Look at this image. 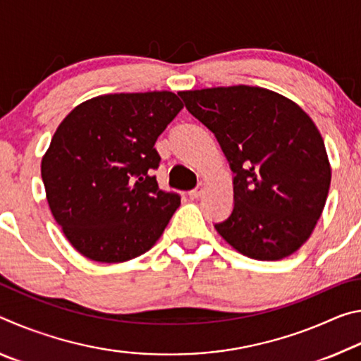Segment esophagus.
<instances>
[{
	"mask_svg": "<svg viewBox=\"0 0 361 361\" xmlns=\"http://www.w3.org/2000/svg\"><path fill=\"white\" fill-rule=\"evenodd\" d=\"M200 194H202V188L199 186V188L192 189V191H189V197H191V199H199Z\"/></svg>",
	"mask_w": 361,
	"mask_h": 361,
	"instance_id": "esophagus-1",
	"label": "esophagus"
}]
</instances>
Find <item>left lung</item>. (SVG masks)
<instances>
[{
    "label": "left lung",
    "mask_w": 361,
    "mask_h": 361,
    "mask_svg": "<svg viewBox=\"0 0 361 361\" xmlns=\"http://www.w3.org/2000/svg\"><path fill=\"white\" fill-rule=\"evenodd\" d=\"M213 132L234 173V209L215 229L259 261L295 253L325 207L331 167L314 121L286 97L231 85L178 94Z\"/></svg>",
    "instance_id": "left-lung-1"
}]
</instances>
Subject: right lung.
Masks as SVG:
<instances>
[{
	"mask_svg": "<svg viewBox=\"0 0 361 361\" xmlns=\"http://www.w3.org/2000/svg\"><path fill=\"white\" fill-rule=\"evenodd\" d=\"M173 92L109 94L78 105L41 161L54 218L70 243L97 262H124L154 245L180 207L152 172L157 137L181 111Z\"/></svg>",
	"mask_w": 361,
	"mask_h": 361,
	"instance_id": "1",
	"label": "right lung"
}]
</instances>
